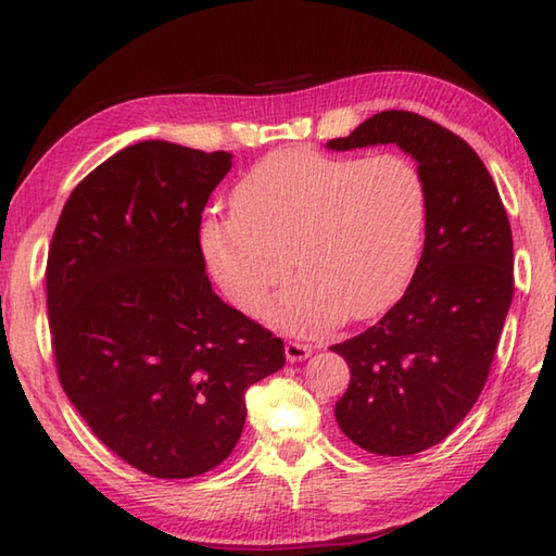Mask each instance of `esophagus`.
<instances>
[{
  "instance_id": "obj_1",
  "label": "esophagus",
  "mask_w": 556,
  "mask_h": 556,
  "mask_svg": "<svg viewBox=\"0 0 556 556\" xmlns=\"http://www.w3.org/2000/svg\"><path fill=\"white\" fill-rule=\"evenodd\" d=\"M283 353H287L289 363H303V359L313 355V348L305 343H299V341H287V345H283Z\"/></svg>"
}]
</instances>
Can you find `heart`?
<instances>
[{
    "mask_svg": "<svg viewBox=\"0 0 556 556\" xmlns=\"http://www.w3.org/2000/svg\"><path fill=\"white\" fill-rule=\"evenodd\" d=\"M424 225V177L403 153L359 159L289 147L239 179L231 213L203 217L201 249L243 313L287 281L293 261L301 279L265 317L313 333L343 315L363 319L389 307L415 273Z\"/></svg>",
    "mask_w": 556,
    "mask_h": 556,
    "instance_id": "b5f03b06",
    "label": "heart"
}]
</instances>
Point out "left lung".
I'll return each mask as SVG.
<instances>
[{"label":"left lung","instance_id":"8db88e82","mask_svg":"<svg viewBox=\"0 0 556 556\" xmlns=\"http://www.w3.org/2000/svg\"><path fill=\"white\" fill-rule=\"evenodd\" d=\"M395 144L426 185V239L409 287L377 325L331 345L351 383L341 431L367 453L417 455L469 415L488 381L514 293L511 227L467 141L409 111H381L333 151Z\"/></svg>","mask_w":556,"mask_h":556}]
</instances>
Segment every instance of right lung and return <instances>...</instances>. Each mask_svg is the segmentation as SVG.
Wrapping results in <instances>:
<instances>
[{
    "instance_id": "add662e5",
    "label": "right lung",
    "mask_w": 556,
    "mask_h": 556,
    "mask_svg": "<svg viewBox=\"0 0 556 556\" xmlns=\"http://www.w3.org/2000/svg\"><path fill=\"white\" fill-rule=\"evenodd\" d=\"M229 167L227 151L125 147L73 189L51 237L59 381L99 441L156 479L225 462L249 386L287 363L281 339L205 275L201 213Z\"/></svg>"
}]
</instances>
